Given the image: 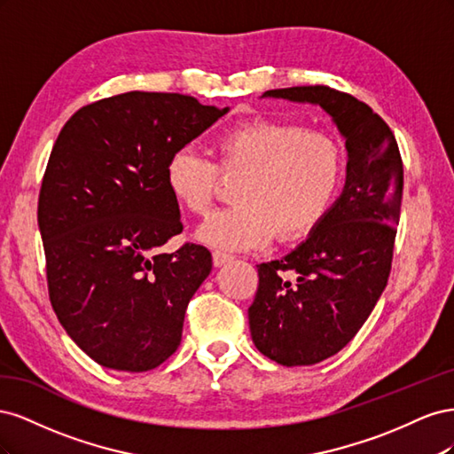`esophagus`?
<instances>
[{
	"label": "esophagus",
	"instance_id": "obj_1",
	"mask_svg": "<svg viewBox=\"0 0 454 454\" xmlns=\"http://www.w3.org/2000/svg\"><path fill=\"white\" fill-rule=\"evenodd\" d=\"M212 261H214V267H222L225 263H231L232 255L227 252H222V250H215V252H212Z\"/></svg>",
	"mask_w": 454,
	"mask_h": 454
}]
</instances>
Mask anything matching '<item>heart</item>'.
<instances>
[{
	"instance_id": "b5f03b06",
	"label": "heart",
	"mask_w": 454,
	"mask_h": 454,
	"mask_svg": "<svg viewBox=\"0 0 454 454\" xmlns=\"http://www.w3.org/2000/svg\"><path fill=\"white\" fill-rule=\"evenodd\" d=\"M215 162L193 147H177L164 167L172 197L191 214L212 208L219 172H244L239 204L217 210L199 227L206 246L222 250L265 248L309 235L332 210L342 184V151L332 134L292 119L248 117L210 136Z\"/></svg>"
}]
</instances>
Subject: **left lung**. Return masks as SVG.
I'll list each match as a JSON object with an SVG mask.
<instances>
[{
	"label": "left lung",
	"instance_id": "1",
	"mask_svg": "<svg viewBox=\"0 0 454 454\" xmlns=\"http://www.w3.org/2000/svg\"><path fill=\"white\" fill-rule=\"evenodd\" d=\"M265 96L320 104L347 138V185L312 235L257 265L248 309L257 350L280 365H314L345 348L387 287L403 197L395 136L367 104L325 85Z\"/></svg>",
	"mask_w": 454,
	"mask_h": 454
}]
</instances>
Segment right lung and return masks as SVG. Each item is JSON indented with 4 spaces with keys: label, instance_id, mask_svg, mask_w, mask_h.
I'll return each instance as SVG.
<instances>
[{
    "label": "right lung",
    "instance_id": "obj_1",
    "mask_svg": "<svg viewBox=\"0 0 454 454\" xmlns=\"http://www.w3.org/2000/svg\"><path fill=\"white\" fill-rule=\"evenodd\" d=\"M225 112L132 90L77 109L54 142L37 202L49 299L96 364L144 373L180 347L212 255L193 242L160 252L184 229L164 167Z\"/></svg>",
    "mask_w": 454,
    "mask_h": 454
}]
</instances>
